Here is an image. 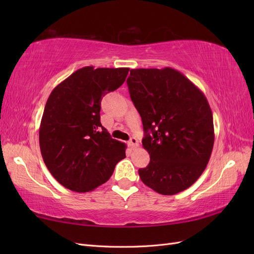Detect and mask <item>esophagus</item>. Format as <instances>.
<instances>
[{
    "label": "esophagus",
    "instance_id": "34e87169",
    "mask_svg": "<svg viewBox=\"0 0 254 254\" xmlns=\"http://www.w3.org/2000/svg\"><path fill=\"white\" fill-rule=\"evenodd\" d=\"M128 144H129V146H130V147H131V148H136V147H139V141H137V139H136V137H131V139H130L129 140V142H128Z\"/></svg>",
    "mask_w": 254,
    "mask_h": 254
}]
</instances>
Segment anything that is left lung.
I'll return each instance as SVG.
<instances>
[{"label":"left lung","instance_id":"1","mask_svg":"<svg viewBox=\"0 0 254 254\" xmlns=\"http://www.w3.org/2000/svg\"><path fill=\"white\" fill-rule=\"evenodd\" d=\"M129 94L139 111L149 164L144 184L162 195L187 190L205 170L214 145L213 114L202 92L172 67L132 68Z\"/></svg>","mask_w":254,"mask_h":254}]
</instances>
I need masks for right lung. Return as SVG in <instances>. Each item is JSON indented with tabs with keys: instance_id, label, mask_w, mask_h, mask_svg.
Here are the masks:
<instances>
[{
	"instance_id": "add662e5",
	"label": "right lung",
	"mask_w": 254,
	"mask_h": 254,
	"mask_svg": "<svg viewBox=\"0 0 254 254\" xmlns=\"http://www.w3.org/2000/svg\"><path fill=\"white\" fill-rule=\"evenodd\" d=\"M128 67L84 66L52 91L39 129L45 165L61 186L86 193L108 181L126 145L101 124V102L120 88Z\"/></svg>"
}]
</instances>
